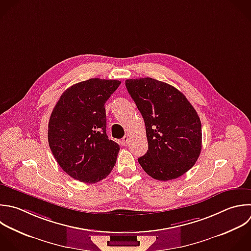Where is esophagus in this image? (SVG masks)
Segmentation results:
<instances>
[{"mask_svg": "<svg viewBox=\"0 0 251 251\" xmlns=\"http://www.w3.org/2000/svg\"><path fill=\"white\" fill-rule=\"evenodd\" d=\"M128 140H129V136H128V135H126V136H124V137H123V139L121 140V143H122V145H124V146H126V145H127V143H128Z\"/></svg>", "mask_w": 251, "mask_h": 251, "instance_id": "obj_1", "label": "esophagus"}]
</instances>
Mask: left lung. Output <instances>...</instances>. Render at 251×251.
<instances>
[{"label": "left lung", "mask_w": 251, "mask_h": 251, "mask_svg": "<svg viewBox=\"0 0 251 251\" xmlns=\"http://www.w3.org/2000/svg\"><path fill=\"white\" fill-rule=\"evenodd\" d=\"M126 86L145 123L148 150L138 163L155 179L182 176L201 152V122L196 111L180 91L157 79H126Z\"/></svg>", "instance_id": "obj_1"}]
</instances>
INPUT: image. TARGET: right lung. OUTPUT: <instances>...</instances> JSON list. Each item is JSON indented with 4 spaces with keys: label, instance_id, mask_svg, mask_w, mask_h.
Wrapping results in <instances>:
<instances>
[{
    "label": "right lung",
    "instance_id": "add662e5",
    "mask_svg": "<svg viewBox=\"0 0 251 251\" xmlns=\"http://www.w3.org/2000/svg\"><path fill=\"white\" fill-rule=\"evenodd\" d=\"M117 79L90 78L69 87L53 109L48 141L60 167L70 176L93 183L113 170L120 146L106 133L105 103Z\"/></svg>",
    "mask_w": 251,
    "mask_h": 251
}]
</instances>
